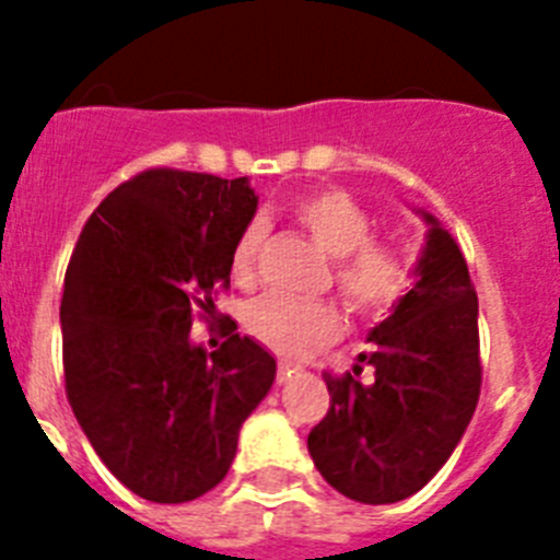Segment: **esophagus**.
Listing matches in <instances>:
<instances>
[{
	"label": "esophagus",
	"instance_id": "esophagus-1",
	"mask_svg": "<svg viewBox=\"0 0 560 560\" xmlns=\"http://www.w3.org/2000/svg\"><path fill=\"white\" fill-rule=\"evenodd\" d=\"M294 375H296L294 364H289V361H280V368H277V381H280V384H289Z\"/></svg>",
	"mask_w": 560,
	"mask_h": 560
}]
</instances>
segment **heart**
Returning a JSON list of instances; mask_svg holds the SVG:
<instances>
[{"label": "heart", "mask_w": 560, "mask_h": 560, "mask_svg": "<svg viewBox=\"0 0 560 560\" xmlns=\"http://www.w3.org/2000/svg\"><path fill=\"white\" fill-rule=\"evenodd\" d=\"M296 221L314 244L336 257L334 277L341 300L353 314L381 316L409 294L415 271L409 257L387 241H375V221L345 190H316L294 205ZM264 224L252 221L232 249V277L249 283ZM246 334L271 353L303 359L339 336V314L330 303H305L283 294H264L244 314Z\"/></svg>", "instance_id": "b5f03b06"}]
</instances>
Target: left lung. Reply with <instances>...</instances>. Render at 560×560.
Returning a JSON list of instances; mask_svg holds the SVG:
<instances>
[{
  "instance_id": "obj_1",
  "label": "left lung",
  "mask_w": 560,
  "mask_h": 560,
  "mask_svg": "<svg viewBox=\"0 0 560 560\" xmlns=\"http://www.w3.org/2000/svg\"><path fill=\"white\" fill-rule=\"evenodd\" d=\"M409 294L368 334L373 378L328 375L330 409L308 434L325 482L364 504L418 493L446 465L479 400V303L452 232L432 212ZM359 375L361 368L355 364Z\"/></svg>"
}]
</instances>
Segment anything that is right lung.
<instances>
[{
	"label": "right lung",
	"instance_id": "obj_1",
	"mask_svg": "<svg viewBox=\"0 0 560 560\" xmlns=\"http://www.w3.org/2000/svg\"><path fill=\"white\" fill-rule=\"evenodd\" d=\"M255 210L246 176L156 167L108 192L69 260L67 398L103 465L148 502L212 491L275 384V355L249 336L215 353L190 336L196 311L215 314L212 291L230 285Z\"/></svg>",
	"mask_w": 560,
	"mask_h": 560
}]
</instances>
